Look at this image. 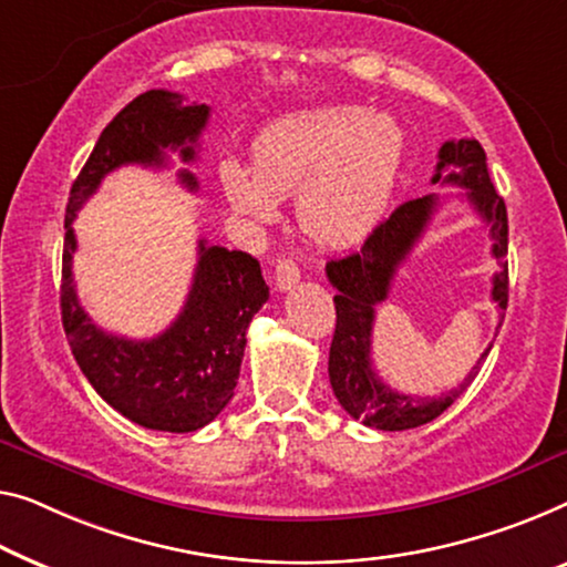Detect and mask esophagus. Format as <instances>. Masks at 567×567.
<instances>
[{"label":"esophagus","instance_id":"34e87169","mask_svg":"<svg viewBox=\"0 0 567 567\" xmlns=\"http://www.w3.org/2000/svg\"><path fill=\"white\" fill-rule=\"evenodd\" d=\"M298 280H300V269H298V265H295L292 259H280V261H277V267H275V285H277V290H280V292L290 290V287L298 285Z\"/></svg>","mask_w":567,"mask_h":567}]
</instances>
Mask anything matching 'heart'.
<instances>
[{"label": "heart", "mask_w": 567, "mask_h": 567, "mask_svg": "<svg viewBox=\"0 0 567 567\" xmlns=\"http://www.w3.org/2000/svg\"><path fill=\"white\" fill-rule=\"evenodd\" d=\"M404 159L394 116L364 106H312L285 114L257 134L251 167H218L236 214L272 221L295 196L300 229L323 247L359 241L390 203Z\"/></svg>", "instance_id": "b5f03b06"}]
</instances>
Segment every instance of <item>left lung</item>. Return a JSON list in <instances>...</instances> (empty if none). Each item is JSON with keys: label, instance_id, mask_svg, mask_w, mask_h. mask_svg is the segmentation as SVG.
<instances>
[{"label": "left lung", "instance_id": "obj_1", "mask_svg": "<svg viewBox=\"0 0 567 567\" xmlns=\"http://www.w3.org/2000/svg\"><path fill=\"white\" fill-rule=\"evenodd\" d=\"M433 183L466 188V198L473 210L481 216V221L488 224V234L494 241L492 257L499 265L492 280V300L499 306L504 320L506 300H509V265H506L509 224H506L504 198L494 190L492 177H488L484 147L476 140L443 142L441 152H437ZM437 206H441V198L435 193L404 200L386 221L367 236L364 247L326 265L328 280L336 287V333L331 357H328V377H331L333 394L341 402V408L353 420L364 422L367 427L410 430L443 415L476 379L481 364L494 346L488 343V349L481 353L463 384L441 396L394 392L390 384L379 379L374 364H371V331H374L377 306L386 300L396 267L415 249ZM499 328L502 323L496 326V333H499Z\"/></svg>", "mask_w": 567, "mask_h": 567}]
</instances>
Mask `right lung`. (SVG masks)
I'll return each instance as SVG.
<instances>
[{
	"label": "right lung",
	"mask_w": 567,
	"mask_h": 567,
	"mask_svg": "<svg viewBox=\"0 0 567 567\" xmlns=\"http://www.w3.org/2000/svg\"><path fill=\"white\" fill-rule=\"evenodd\" d=\"M210 106L185 104L181 94L152 89L130 101L106 130L75 177L65 208L61 316L75 361L101 400L150 430L193 433L208 425L234 396L247 328L269 298L259 261L247 251H229L198 241V265L185 306L171 328L147 341L101 331L81 308L71 272L73 221L104 177L122 165L163 167L173 150L193 163ZM185 188L198 181L181 173Z\"/></svg>",
	"instance_id": "obj_1"
}]
</instances>
